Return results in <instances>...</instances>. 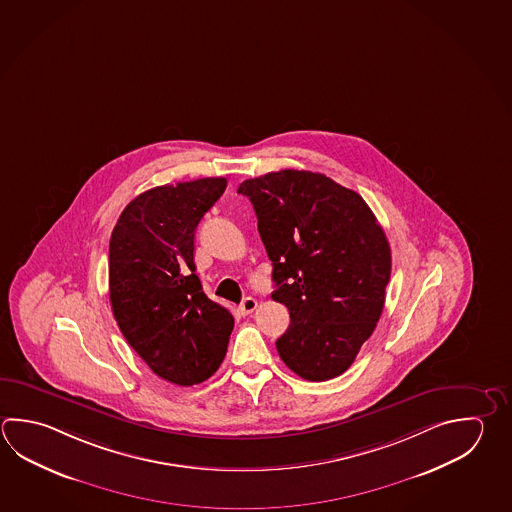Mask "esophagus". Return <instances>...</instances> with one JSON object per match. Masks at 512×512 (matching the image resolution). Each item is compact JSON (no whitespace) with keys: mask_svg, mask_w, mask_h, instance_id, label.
Wrapping results in <instances>:
<instances>
[{"mask_svg":"<svg viewBox=\"0 0 512 512\" xmlns=\"http://www.w3.org/2000/svg\"><path fill=\"white\" fill-rule=\"evenodd\" d=\"M257 309V300L253 299V297H246V299L241 302V313L242 315H250Z\"/></svg>","mask_w":512,"mask_h":512,"instance_id":"34e87169","label":"esophagus"}]
</instances>
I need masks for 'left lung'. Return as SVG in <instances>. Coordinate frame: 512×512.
I'll list each match as a JSON object with an SVG mask.
<instances>
[{"mask_svg":"<svg viewBox=\"0 0 512 512\" xmlns=\"http://www.w3.org/2000/svg\"><path fill=\"white\" fill-rule=\"evenodd\" d=\"M246 195L273 262V299L290 311L277 338L286 366L309 382L338 377L377 328L391 248L366 201L324 174L280 170L248 179Z\"/></svg>","mask_w":512,"mask_h":512,"instance_id":"1","label":"left lung"}]
</instances>
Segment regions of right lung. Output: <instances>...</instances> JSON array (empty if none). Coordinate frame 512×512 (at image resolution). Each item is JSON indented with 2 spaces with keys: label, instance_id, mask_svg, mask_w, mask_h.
<instances>
[{
  "label": "right lung",
  "instance_id": "obj_1",
  "mask_svg": "<svg viewBox=\"0 0 512 512\" xmlns=\"http://www.w3.org/2000/svg\"><path fill=\"white\" fill-rule=\"evenodd\" d=\"M224 190V177L152 188L126 206L110 237L117 326L146 366L177 386L212 377L232 335V313L204 295L193 262L195 228Z\"/></svg>",
  "mask_w": 512,
  "mask_h": 512
}]
</instances>
